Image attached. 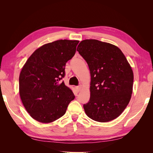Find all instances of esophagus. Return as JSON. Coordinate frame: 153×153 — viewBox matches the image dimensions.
<instances>
[{"label":"esophagus","mask_w":153,"mask_h":153,"mask_svg":"<svg viewBox=\"0 0 153 153\" xmlns=\"http://www.w3.org/2000/svg\"><path fill=\"white\" fill-rule=\"evenodd\" d=\"M76 91L78 92H80L81 91V89H82V86L81 85H78V86L76 87Z\"/></svg>","instance_id":"34e87169"}]
</instances>
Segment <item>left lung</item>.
I'll use <instances>...</instances> for the list:
<instances>
[{
	"instance_id": "obj_1",
	"label": "left lung",
	"mask_w": 153,
	"mask_h": 153,
	"mask_svg": "<svg viewBox=\"0 0 153 153\" xmlns=\"http://www.w3.org/2000/svg\"><path fill=\"white\" fill-rule=\"evenodd\" d=\"M77 51L91 73V96L84 105L87 115L98 122L119 117L131 99L133 73L126 57L116 46L96 39L83 40Z\"/></svg>"
}]
</instances>
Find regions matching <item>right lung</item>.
<instances>
[{
    "label": "right lung",
    "mask_w": 153,
    "mask_h": 153,
    "mask_svg": "<svg viewBox=\"0 0 153 153\" xmlns=\"http://www.w3.org/2000/svg\"><path fill=\"white\" fill-rule=\"evenodd\" d=\"M79 41L61 39L45 44L32 53L19 77L22 103L36 121L48 123L65 114L75 96L61 82L66 63L76 52Z\"/></svg>",
    "instance_id": "1"
}]
</instances>
